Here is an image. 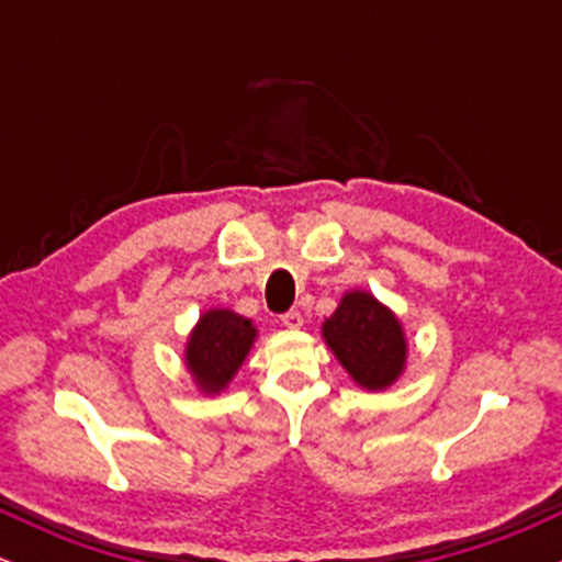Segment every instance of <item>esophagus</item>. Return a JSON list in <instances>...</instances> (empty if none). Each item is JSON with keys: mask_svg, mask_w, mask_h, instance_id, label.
Masks as SVG:
<instances>
[{"mask_svg": "<svg viewBox=\"0 0 562 562\" xmlns=\"http://www.w3.org/2000/svg\"><path fill=\"white\" fill-rule=\"evenodd\" d=\"M280 322L285 327H290V330H299V327L303 325V317H301V312H285L280 317Z\"/></svg>", "mask_w": 562, "mask_h": 562, "instance_id": "esophagus-1", "label": "esophagus"}]
</instances>
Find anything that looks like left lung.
<instances>
[{"label": "left lung", "mask_w": 562, "mask_h": 562, "mask_svg": "<svg viewBox=\"0 0 562 562\" xmlns=\"http://www.w3.org/2000/svg\"><path fill=\"white\" fill-rule=\"evenodd\" d=\"M327 346L367 391H383L402 375L406 340L398 319L370 293L353 290L322 325Z\"/></svg>", "instance_id": "1"}]
</instances>
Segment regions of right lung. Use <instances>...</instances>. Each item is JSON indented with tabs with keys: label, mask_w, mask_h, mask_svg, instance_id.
<instances>
[{
	"label": "right lung",
	"mask_w": 562,
	"mask_h": 562,
	"mask_svg": "<svg viewBox=\"0 0 562 562\" xmlns=\"http://www.w3.org/2000/svg\"><path fill=\"white\" fill-rule=\"evenodd\" d=\"M254 340V322L229 312V308H211L200 317L198 327L187 340V370L192 372L200 389L218 393L240 370Z\"/></svg>",
	"instance_id": "obj_1"
}]
</instances>
